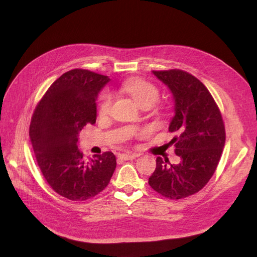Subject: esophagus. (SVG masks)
I'll return each mask as SVG.
<instances>
[{"instance_id": "esophagus-1", "label": "esophagus", "mask_w": 257, "mask_h": 257, "mask_svg": "<svg viewBox=\"0 0 257 257\" xmlns=\"http://www.w3.org/2000/svg\"><path fill=\"white\" fill-rule=\"evenodd\" d=\"M138 157L137 153H125V154H121L120 155V159L124 160V161H130V160H134Z\"/></svg>"}]
</instances>
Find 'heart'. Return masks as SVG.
Returning <instances> with one entry per match:
<instances>
[{"label": "heart", "instance_id": "b5f03b06", "mask_svg": "<svg viewBox=\"0 0 257 257\" xmlns=\"http://www.w3.org/2000/svg\"><path fill=\"white\" fill-rule=\"evenodd\" d=\"M122 90L133 98L141 106L153 105L160 96L157 85L143 78H130L122 83ZM112 105V96L110 93L105 92L98 100V113L106 115L110 112Z\"/></svg>", "mask_w": 257, "mask_h": 257}]
</instances>
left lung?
<instances>
[{
	"mask_svg": "<svg viewBox=\"0 0 257 257\" xmlns=\"http://www.w3.org/2000/svg\"><path fill=\"white\" fill-rule=\"evenodd\" d=\"M153 74L173 93L169 132L177 135L170 144L181 161L169 164L158 157L148 183L162 196L181 199L199 192L213 176L225 145L224 122L214 98L195 76L176 68Z\"/></svg>",
	"mask_w": 257,
	"mask_h": 257,
	"instance_id": "obj_1",
	"label": "left lung"
}]
</instances>
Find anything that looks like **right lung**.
<instances>
[{
    "instance_id": "obj_1",
    "label": "right lung",
    "mask_w": 257,
    "mask_h": 257,
    "mask_svg": "<svg viewBox=\"0 0 257 257\" xmlns=\"http://www.w3.org/2000/svg\"><path fill=\"white\" fill-rule=\"evenodd\" d=\"M107 76L75 68L54 81L38 102L29 136L37 165L50 188L69 200L96 196L109 183L116 166L106 151L85 160L78 150L80 131L96 121V97Z\"/></svg>"
}]
</instances>
